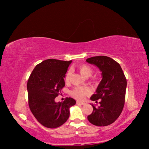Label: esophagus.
<instances>
[{
  "label": "esophagus",
  "mask_w": 149,
  "mask_h": 149,
  "mask_svg": "<svg viewBox=\"0 0 149 149\" xmlns=\"http://www.w3.org/2000/svg\"><path fill=\"white\" fill-rule=\"evenodd\" d=\"M84 104H85V103L81 102H79V101L76 102V104H77V105H84Z\"/></svg>",
  "instance_id": "34e87169"
}]
</instances>
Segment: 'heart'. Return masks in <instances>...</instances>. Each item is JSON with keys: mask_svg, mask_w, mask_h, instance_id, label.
<instances>
[{"mask_svg": "<svg viewBox=\"0 0 149 149\" xmlns=\"http://www.w3.org/2000/svg\"><path fill=\"white\" fill-rule=\"evenodd\" d=\"M77 70L81 74L82 76L85 77H90L93 73L92 68L90 65L87 64H81L77 67ZM71 76V71L68 70L66 72L65 75V82H68L70 81ZM96 79V78H95ZM71 95L74 98L78 100H82L85 96H88L90 94V90L87 87H82V86H78V87H75V88L71 91Z\"/></svg>", "mask_w": 149, "mask_h": 149, "instance_id": "obj_1", "label": "heart"}]
</instances>
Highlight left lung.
<instances>
[{"mask_svg":"<svg viewBox=\"0 0 149 149\" xmlns=\"http://www.w3.org/2000/svg\"><path fill=\"white\" fill-rule=\"evenodd\" d=\"M89 63L96 65L102 72V79L96 94L90 99H100V106H93V112L88 116L89 122L95 126H106L112 124L120 115L125 102L127 82L120 64L107 56H96L86 59Z\"/></svg>","mask_w":149,"mask_h":149,"instance_id":"left-lung-1","label":"left lung"}]
</instances>
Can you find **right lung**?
<instances>
[{"instance_id": "obj_1", "label": "right lung", "mask_w": 149, "mask_h": 149, "mask_svg": "<svg viewBox=\"0 0 149 149\" xmlns=\"http://www.w3.org/2000/svg\"><path fill=\"white\" fill-rule=\"evenodd\" d=\"M72 61L49 59L35 66L29 77L26 88L29 108L43 126L55 128L61 126L70 116V108L75 100L67 97L63 102L55 98L65 86L64 77Z\"/></svg>"}]
</instances>
